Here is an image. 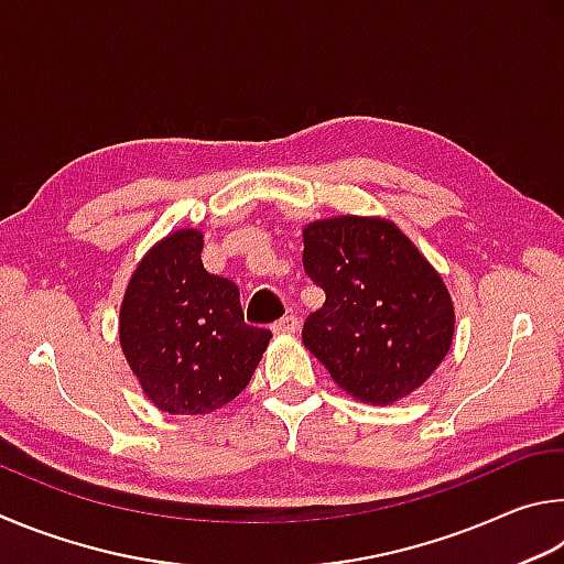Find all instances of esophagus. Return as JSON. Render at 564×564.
<instances>
[{
	"label": "esophagus",
	"instance_id": "esophagus-1",
	"mask_svg": "<svg viewBox=\"0 0 564 564\" xmlns=\"http://www.w3.org/2000/svg\"><path fill=\"white\" fill-rule=\"evenodd\" d=\"M272 332L274 334H294L297 332V317H294V314H284L282 319H276L272 324Z\"/></svg>",
	"mask_w": 564,
	"mask_h": 564
}]
</instances>
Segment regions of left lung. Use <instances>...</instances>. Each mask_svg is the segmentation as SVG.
<instances>
[{
	"instance_id": "left-lung-1",
	"label": "left lung",
	"mask_w": 564,
	"mask_h": 564,
	"mask_svg": "<svg viewBox=\"0 0 564 564\" xmlns=\"http://www.w3.org/2000/svg\"><path fill=\"white\" fill-rule=\"evenodd\" d=\"M302 262L327 294L302 341L344 391L393 403L436 371L453 341V302L397 225L354 215L312 223Z\"/></svg>"
}]
</instances>
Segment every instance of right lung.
<instances>
[{"instance_id": "obj_1", "label": "right lung", "mask_w": 564, "mask_h": 564, "mask_svg": "<svg viewBox=\"0 0 564 564\" xmlns=\"http://www.w3.org/2000/svg\"><path fill=\"white\" fill-rule=\"evenodd\" d=\"M203 235L177 230L148 252L121 304V347L158 409L197 416L250 383L272 332L242 317L240 290L203 267Z\"/></svg>"}]
</instances>
